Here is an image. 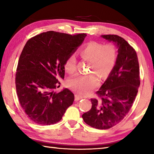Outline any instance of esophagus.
I'll return each mask as SVG.
<instances>
[{"label":"esophagus","mask_w":154,"mask_h":154,"mask_svg":"<svg viewBox=\"0 0 154 154\" xmlns=\"http://www.w3.org/2000/svg\"><path fill=\"white\" fill-rule=\"evenodd\" d=\"M82 98H83V97H82V96H78L77 94L75 95V101H79V100H81V99H82Z\"/></svg>","instance_id":"esophagus-1"}]
</instances>
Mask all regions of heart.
Listing matches in <instances>:
<instances>
[{
	"label": "heart",
	"mask_w": 154,
	"mask_h": 154,
	"mask_svg": "<svg viewBox=\"0 0 154 154\" xmlns=\"http://www.w3.org/2000/svg\"><path fill=\"white\" fill-rule=\"evenodd\" d=\"M81 58L90 61V70L102 78L111 73L117 60V50L113 44L90 41L82 47L79 51ZM64 69L68 73L76 71L77 60L73 55L68 57L64 64ZM99 84V79L96 74L77 75L68 81V85L72 90L82 96H86Z\"/></svg>",
	"instance_id": "obj_1"
}]
</instances>
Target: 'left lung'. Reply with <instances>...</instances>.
Instances as JSON below:
<instances>
[{
    "label": "left lung",
    "mask_w": 154,
    "mask_h": 154,
    "mask_svg": "<svg viewBox=\"0 0 154 154\" xmlns=\"http://www.w3.org/2000/svg\"><path fill=\"white\" fill-rule=\"evenodd\" d=\"M118 45V54L113 71L96 92L98 98H91L92 108L82 115L91 127L105 130L123 119L131 109L140 85L139 64L135 49L121 36L101 35Z\"/></svg>",
    "instance_id": "obj_1"
}]
</instances>
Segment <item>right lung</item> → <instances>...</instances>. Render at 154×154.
<instances>
[{
    "label": "right lung",
    "instance_id": "add662e5",
    "mask_svg": "<svg viewBox=\"0 0 154 154\" xmlns=\"http://www.w3.org/2000/svg\"><path fill=\"white\" fill-rule=\"evenodd\" d=\"M86 34L48 31L28 40L20 54L15 74V87L20 105L36 124H54L60 121L75 96L65 88L58 93L59 79L64 77L68 57L82 45Z\"/></svg>",
    "mask_w": 154,
    "mask_h": 154
}]
</instances>
